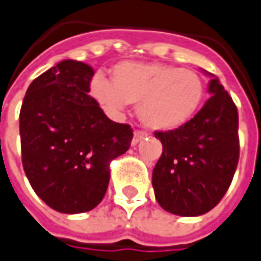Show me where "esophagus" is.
Wrapping results in <instances>:
<instances>
[{"instance_id": "esophagus-1", "label": "esophagus", "mask_w": 261, "mask_h": 261, "mask_svg": "<svg viewBox=\"0 0 261 261\" xmlns=\"http://www.w3.org/2000/svg\"><path fill=\"white\" fill-rule=\"evenodd\" d=\"M148 135L146 132H144V130H135V134H134V139H132V145L135 146L138 142H141L145 136Z\"/></svg>"}]
</instances>
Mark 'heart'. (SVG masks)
Segmentation results:
<instances>
[{"label":"heart","instance_id":"obj_1","mask_svg":"<svg viewBox=\"0 0 261 261\" xmlns=\"http://www.w3.org/2000/svg\"><path fill=\"white\" fill-rule=\"evenodd\" d=\"M112 81L95 75L91 94L107 112L119 115L138 105L141 122L154 130H174L193 119L205 97V83L196 71L164 64L120 62Z\"/></svg>","mask_w":261,"mask_h":261}]
</instances>
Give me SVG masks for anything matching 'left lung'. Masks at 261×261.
<instances>
[{
	"mask_svg": "<svg viewBox=\"0 0 261 261\" xmlns=\"http://www.w3.org/2000/svg\"><path fill=\"white\" fill-rule=\"evenodd\" d=\"M211 98L186 125L155 132L163 154L152 171L160 206L174 215L199 216L224 197L240 158L238 112L231 95L209 74Z\"/></svg>",
	"mask_w": 261,
	"mask_h": 261,
	"instance_id": "left-lung-1",
	"label": "left lung"
}]
</instances>
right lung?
<instances>
[{
  "label": "right lung",
  "instance_id": "right-lung-1",
  "mask_svg": "<svg viewBox=\"0 0 261 261\" xmlns=\"http://www.w3.org/2000/svg\"><path fill=\"white\" fill-rule=\"evenodd\" d=\"M93 75L84 62L62 61L29 86L20 110L25 175L62 214L88 212L103 200L110 163L134 138L130 126L110 120L88 95Z\"/></svg>",
  "mask_w": 261,
  "mask_h": 261
}]
</instances>
